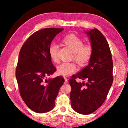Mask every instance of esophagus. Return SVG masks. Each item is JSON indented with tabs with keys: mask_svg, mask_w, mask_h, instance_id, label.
<instances>
[{
	"mask_svg": "<svg viewBox=\"0 0 128 128\" xmlns=\"http://www.w3.org/2000/svg\"><path fill=\"white\" fill-rule=\"evenodd\" d=\"M64 78V83H68V80L67 79V78Z\"/></svg>",
	"mask_w": 128,
	"mask_h": 128,
	"instance_id": "1",
	"label": "esophagus"
}]
</instances>
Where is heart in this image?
Here are the masks:
<instances>
[{"label": "heart", "instance_id": "heart-1", "mask_svg": "<svg viewBox=\"0 0 128 128\" xmlns=\"http://www.w3.org/2000/svg\"><path fill=\"white\" fill-rule=\"evenodd\" d=\"M64 42L73 52V58L80 64H86L92 57V48L90 45H83V41L78 36L70 34L66 36L63 40ZM58 45L52 43L49 48V54L50 58L54 62H58ZM77 66L74 62H64L58 66V72L62 76H66L74 72Z\"/></svg>", "mask_w": 128, "mask_h": 128}]
</instances>
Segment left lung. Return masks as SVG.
<instances>
[{
    "instance_id": "8db88e82",
    "label": "left lung",
    "mask_w": 128,
    "mask_h": 128,
    "mask_svg": "<svg viewBox=\"0 0 128 128\" xmlns=\"http://www.w3.org/2000/svg\"><path fill=\"white\" fill-rule=\"evenodd\" d=\"M92 48L88 66L69 80L71 106L77 112L88 115L100 107L113 82V62L108 42L97 28L85 31ZM78 78L86 82L78 83Z\"/></svg>"
}]
</instances>
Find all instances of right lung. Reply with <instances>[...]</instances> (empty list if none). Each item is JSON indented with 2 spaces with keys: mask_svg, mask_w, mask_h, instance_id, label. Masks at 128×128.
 <instances>
[{
  "mask_svg": "<svg viewBox=\"0 0 128 128\" xmlns=\"http://www.w3.org/2000/svg\"><path fill=\"white\" fill-rule=\"evenodd\" d=\"M64 28H46L36 31L21 48L16 70L19 92L27 106L37 113L53 109L64 80L59 76L46 78L56 71L49 54L51 42Z\"/></svg>",
  "mask_w": 128,
  "mask_h": 128,
  "instance_id": "obj_1",
  "label": "right lung"
}]
</instances>
